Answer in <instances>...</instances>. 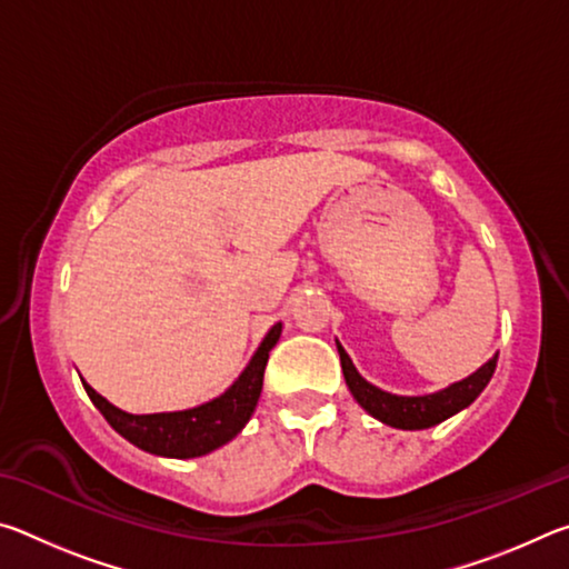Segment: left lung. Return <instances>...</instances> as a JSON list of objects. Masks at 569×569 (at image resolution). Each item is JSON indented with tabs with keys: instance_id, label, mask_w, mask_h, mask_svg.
<instances>
[{
	"instance_id": "8db88e82",
	"label": "left lung",
	"mask_w": 569,
	"mask_h": 569,
	"mask_svg": "<svg viewBox=\"0 0 569 569\" xmlns=\"http://www.w3.org/2000/svg\"><path fill=\"white\" fill-rule=\"evenodd\" d=\"M336 346H339L343 379L349 383L353 399L359 401L371 417H377L379 421L397 429H429L439 421L455 417L457 411L467 409L469 403L485 391V387L497 369V356H495V359H489L481 369L471 373V377H467L465 381L451 383L449 389L427 393V397H397V393L381 391L373 387V383L366 381L361 373L356 371V366L351 363L349 353L343 351V346L339 341H336Z\"/></svg>"
}]
</instances>
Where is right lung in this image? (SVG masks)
I'll return each instance as SVG.
<instances>
[{
	"label": "right lung",
	"mask_w": 569,
	"mask_h": 569,
	"mask_svg": "<svg viewBox=\"0 0 569 569\" xmlns=\"http://www.w3.org/2000/svg\"><path fill=\"white\" fill-rule=\"evenodd\" d=\"M278 336H281V323H276L268 331L263 343L258 346L256 356L250 359L246 371L240 373L233 387L223 397L196 409L170 413H128L112 407L108 399H102L90 383L82 381V387L88 391L94 407L100 409L102 417L108 419L110 427L128 439L130 445L160 457H203L208 451L223 447L226 441L233 439L248 423L263 389L268 351L276 346Z\"/></svg>",
	"instance_id": "add662e5"
}]
</instances>
